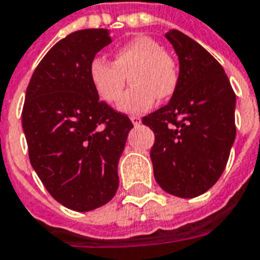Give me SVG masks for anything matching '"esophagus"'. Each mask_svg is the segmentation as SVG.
<instances>
[{
  "label": "esophagus",
  "instance_id": "esophagus-1",
  "mask_svg": "<svg viewBox=\"0 0 260 260\" xmlns=\"http://www.w3.org/2000/svg\"><path fill=\"white\" fill-rule=\"evenodd\" d=\"M130 120H132V123L134 124V126H138V124L141 123V118H140V116H137V115L130 116Z\"/></svg>",
  "mask_w": 260,
  "mask_h": 260
}]
</instances>
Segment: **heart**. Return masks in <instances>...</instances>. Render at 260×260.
Here are the masks:
<instances>
[{
  "mask_svg": "<svg viewBox=\"0 0 260 260\" xmlns=\"http://www.w3.org/2000/svg\"><path fill=\"white\" fill-rule=\"evenodd\" d=\"M89 80L104 102H119L126 77L133 85L124 93L119 110L141 114L152 107L156 99L167 100L178 89L180 72L178 62L150 36L137 35L112 53V62L94 57L89 63Z\"/></svg>",
  "mask_w": 260,
  "mask_h": 260,
  "instance_id": "obj_1",
  "label": "heart"
}]
</instances>
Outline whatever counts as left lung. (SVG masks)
<instances>
[{
	"mask_svg": "<svg viewBox=\"0 0 260 260\" xmlns=\"http://www.w3.org/2000/svg\"><path fill=\"white\" fill-rule=\"evenodd\" d=\"M166 38L179 57L180 80L170 103L142 118L154 133V179L180 198L206 192L220 179L236 137L233 92L222 66L178 29Z\"/></svg>",
	"mask_w": 260,
	"mask_h": 260,
	"instance_id": "1",
	"label": "left lung"
}]
</instances>
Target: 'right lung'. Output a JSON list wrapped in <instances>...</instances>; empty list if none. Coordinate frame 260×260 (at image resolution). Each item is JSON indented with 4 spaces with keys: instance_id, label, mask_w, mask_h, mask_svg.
I'll return each instance as SVG.
<instances>
[{
    "instance_id": "obj_1",
    "label": "right lung",
    "mask_w": 260,
    "mask_h": 260,
    "mask_svg": "<svg viewBox=\"0 0 260 260\" xmlns=\"http://www.w3.org/2000/svg\"><path fill=\"white\" fill-rule=\"evenodd\" d=\"M110 43L107 29L93 28L54 44L32 74L21 112L31 166L51 197L76 212L115 197L133 128L126 114L99 100L89 80L90 61Z\"/></svg>"
}]
</instances>
